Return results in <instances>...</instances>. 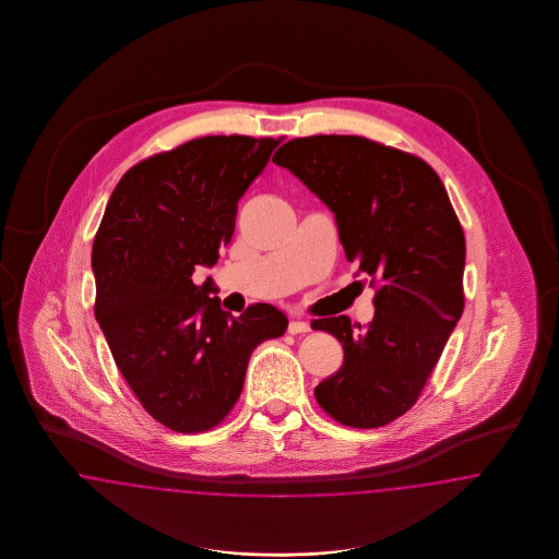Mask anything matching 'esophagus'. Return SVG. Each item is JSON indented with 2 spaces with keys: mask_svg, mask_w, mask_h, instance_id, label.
I'll list each match as a JSON object with an SVG mask.
<instances>
[{
  "mask_svg": "<svg viewBox=\"0 0 559 559\" xmlns=\"http://www.w3.org/2000/svg\"><path fill=\"white\" fill-rule=\"evenodd\" d=\"M307 332H311L309 322H304V320H290V323H288V334H307Z\"/></svg>",
  "mask_w": 559,
  "mask_h": 559,
  "instance_id": "esophagus-1",
  "label": "esophagus"
}]
</instances>
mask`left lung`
<instances>
[{"label": "left lung", "instance_id": "left-lung-1", "mask_svg": "<svg viewBox=\"0 0 559 559\" xmlns=\"http://www.w3.org/2000/svg\"><path fill=\"white\" fill-rule=\"evenodd\" d=\"M272 162L334 213L356 274L381 285L367 328L348 316L311 322L344 348L316 400L346 426H385L416 404L463 313L465 237L449 194L420 157L365 136L293 139Z\"/></svg>", "mask_w": 559, "mask_h": 559}]
</instances>
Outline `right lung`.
<instances>
[{"mask_svg": "<svg viewBox=\"0 0 559 559\" xmlns=\"http://www.w3.org/2000/svg\"><path fill=\"white\" fill-rule=\"evenodd\" d=\"M276 139L201 136L129 169L92 246L96 320L122 377L157 423L203 432L229 414L255 346L278 338L287 316L255 304L221 309L215 266L236 229L237 203L262 174Z\"/></svg>", "mask_w": 559, "mask_h": 559, "instance_id": "add662e5", "label": "right lung"}]
</instances>
